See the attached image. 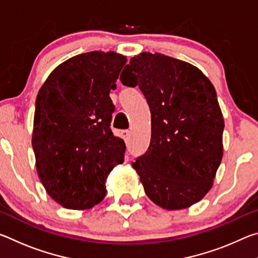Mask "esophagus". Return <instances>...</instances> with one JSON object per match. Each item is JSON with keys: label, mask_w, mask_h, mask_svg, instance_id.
<instances>
[{"label": "esophagus", "mask_w": 258, "mask_h": 258, "mask_svg": "<svg viewBox=\"0 0 258 258\" xmlns=\"http://www.w3.org/2000/svg\"><path fill=\"white\" fill-rule=\"evenodd\" d=\"M121 135H123V139H124V141L127 143L128 142V140H130V135H131V132L128 130H124L123 132H121Z\"/></svg>", "instance_id": "34e87169"}]
</instances>
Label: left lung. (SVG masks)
I'll return each mask as SVG.
<instances>
[{"label": "left lung", "mask_w": 258, "mask_h": 258, "mask_svg": "<svg viewBox=\"0 0 258 258\" xmlns=\"http://www.w3.org/2000/svg\"><path fill=\"white\" fill-rule=\"evenodd\" d=\"M120 81L139 86L150 108V146L132 164L147 196L169 211L200 202L223 157L224 120L211 81L185 61L147 52L131 59Z\"/></svg>", "instance_id": "8db88e82"}]
</instances>
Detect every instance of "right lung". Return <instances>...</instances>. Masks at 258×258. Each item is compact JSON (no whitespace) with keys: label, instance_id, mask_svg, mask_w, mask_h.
<instances>
[{"label":"right lung","instance_id":"1","mask_svg":"<svg viewBox=\"0 0 258 258\" xmlns=\"http://www.w3.org/2000/svg\"><path fill=\"white\" fill-rule=\"evenodd\" d=\"M126 58L115 52L73 56L50 74L35 102L32 145L38 177L69 209H89L107 194L106 177L124 161L125 143L110 128Z\"/></svg>","mask_w":258,"mask_h":258}]
</instances>
